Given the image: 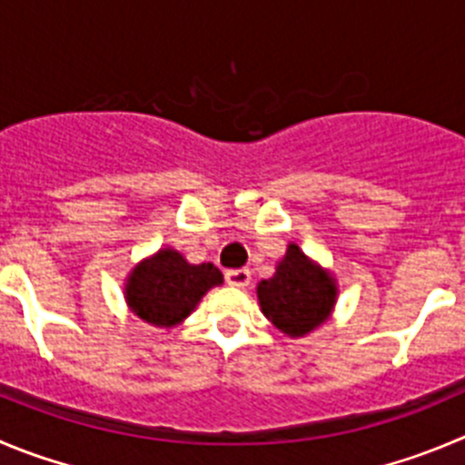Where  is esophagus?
Segmentation results:
<instances>
[{"mask_svg":"<svg viewBox=\"0 0 465 465\" xmlns=\"http://www.w3.org/2000/svg\"><path fill=\"white\" fill-rule=\"evenodd\" d=\"M224 280L229 286H236V289H245L250 284V271L247 268H233V271L224 272Z\"/></svg>","mask_w":465,"mask_h":465,"instance_id":"esophagus-1","label":"esophagus"}]
</instances>
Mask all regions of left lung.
<instances>
[{"label": "left lung", "mask_w": 465, "mask_h": 465, "mask_svg": "<svg viewBox=\"0 0 465 465\" xmlns=\"http://www.w3.org/2000/svg\"><path fill=\"white\" fill-rule=\"evenodd\" d=\"M263 316L289 337H302L319 328L337 301V284L331 272L305 257L296 242L286 247L275 275L257 286Z\"/></svg>", "instance_id": "obj_1"}]
</instances>
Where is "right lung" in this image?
<instances>
[{"label": "right lung", "mask_w": 465, "mask_h": 465, "mask_svg": "<svg viewBox=\"0 0 465 465\" xmlns=\"http://www.w3.org/2000/svg\"><path fill=\"white\" fill-rule=\"evenodd\" d=\"M218 284H223V272L213 263L194 266L181 252L164 247L134 266L125 284V301L146 323L172 328L197 307L208 289Z\"/></svg>", "instance_id": "right-lung-1"}]
</instances>
